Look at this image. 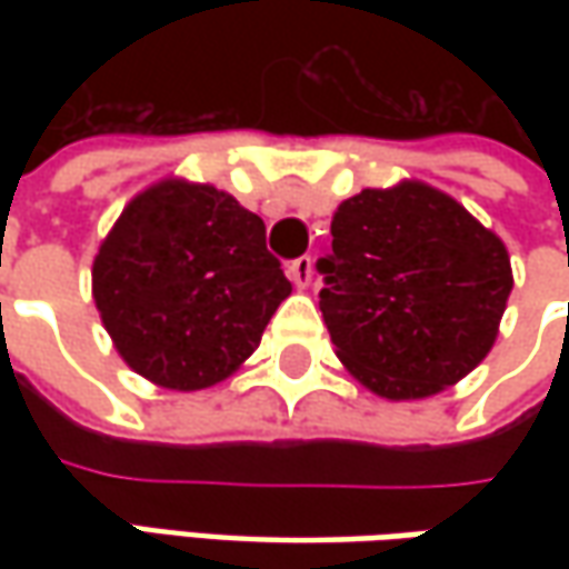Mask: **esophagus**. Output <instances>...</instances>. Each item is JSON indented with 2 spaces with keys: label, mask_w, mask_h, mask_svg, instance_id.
Returning a JSON list of instances; mask_svg holds the SVG:
<instances>
[{
  "label": "esophagus",
  "mask_w": 569,
  "mask_h": 569,
  "mask_svg": "<svg viewBox=\"0 0 569 569\" xmlns=\"http://www.w3.org/2000/svg\"><path fill=\"white\" fill-rule=\"evenodd\" d=\"M288 278L295 281L297 291H307L313 284V259L310 256H300L295 262H288Z\"/></svg>",
  "instance_id": "34e87169"
}]
</instances>
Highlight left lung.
Here are the masks:
<instances>
[{"mask_svg":"<svg viewBox=\"0 0 569 569\" xmlns=\"http://www.w3.org/2000/svg\"><path fill=\"white\" fill-rule=\"evenodd\" d=\"M319 272V310L339 361L389 402L437 396L471 373L513 291L503 240L421 180L345 199Z\"/></svg>","mask_w":569,"mask_h":569,"instance_id":"obj_1","label":"left lung"}]
</instances>
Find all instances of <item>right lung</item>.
<instances>
[{
	"label": "right lung",
	"instance_id": "right-lung-1",
	"mask_svg": "<svg viewBox=\"0 0 569 569\" xmlns=\"http://www.w3.org/2000/svg\"><path fill=\"white\" fill-rule=\"evenodd\" d=\"M91 295L113 348L161 389L228 380L291 295L266 224L230 192L164 177L100 240Z\"/></svg>",
	"mask_w": 569,
	"mask_h": 569
}]
</instances>
